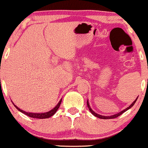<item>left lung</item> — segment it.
I'll list each match as a JSON object with an SVG mask.
<instances>
[{
	"label": "left lung",
	"instance_id": "left-lung-1",
	"mask_svg": "<svg viewBox=\"0 0 148 148\" xmlns=\"http://www.w3.org/2000/svg\"><path fill=\"white\" fill-rule=\"evenodd\" d=\"M137 99H138V97H137V99H136V100L134 101V102L132 103V105H131L130 106H129V107H128V108H126L125 110H122V112H119V113H117V114H114V115H112V116H103V115H100V114H99L96 113V112H94V111H93V110H92V108H90V106H89V102H88V101H87V107L89 108V110H90V112H92V113L93 114H94V116H96V117H99V118H101V119H113V118H116V117H119V115H121V114H122V113H124V112H126V111H127V110H129V108H132V106L134 105V103H136V101Z\"/></svg>",
	"mask_w": 148,
	"mask_h": 148
}]
</instances>
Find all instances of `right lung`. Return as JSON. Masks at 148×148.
I'll return each instance as SVG.
<instances>
[{
    "label": "right lung",
    "instance_id": "add662e5",
    "mask_svg": "<svg viewBox=\"0 0 148 148\" xmlns=\"http://www.w3.org/2000/svg\"><path fill=\"white\" fill-rule=\"evenodd\" d=\"M61 100L59 101V103L56 105V106L54 108H53L52 110L49 111V112H45V113H31V112H26L24 110H20V109H19L18 107H16L15 105H14V106H15V108L17 109V110H19L20 112H22V113L25 114L26 115L29 116V117H33V118H38V119H46V118H49V117H52V115H54V114H55L56 110L59 109V106H60V105H61Z\"/></svg>",
    "mask_w": 148,
    "mask_h": 148
}]
</instances>
